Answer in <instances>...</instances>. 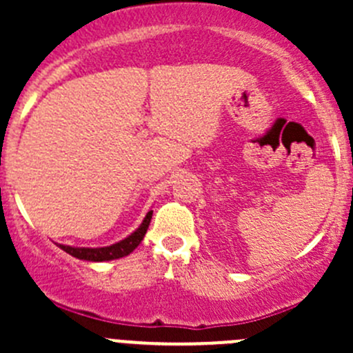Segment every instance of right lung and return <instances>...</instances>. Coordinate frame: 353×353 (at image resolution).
<instances>
[{
	"instance_id": "add662e5",
	"label": "right lung",
	"mask_w": 353,
	"mask_h": 353,
	"mask_svg": "<svg viewBox=\"0 0 353 353\" xmlns=\"http://www.w3.org/2000/svg\"><path fill=\"white\" fill-rule=\"evenodd\" d=\"M152 215H154V210H150V212L147 213V216L143 219L141 225L138 227L133 234L124 237L119 243L105 245V248H73V245L65 244L58 245L63 251L68 252V254L74 256V258L78 259H83V261H112V259L124 258V256H128L130 252H133L134 249L140 245L141 241H143L148 225H150Z\"/></svg>"
}]
</instances>
